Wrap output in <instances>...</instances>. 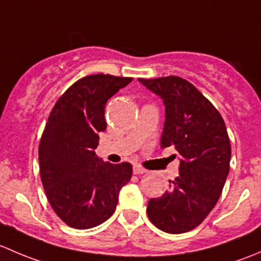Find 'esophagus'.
I'll use <instances>...</instances> for the list:
<instances>
[{
    "mask_svg": "<svg viewBox=\"0 0 261 261\" xmlns=\"http://www.w3.org/2000/svg\"><path fill=\"white\" fill-rule=\"evenodd\" d=\"M143 173H146L145 168L140 167V165H134V174H143Z\"/></svg>",
    "mask_w": 261,
    "mask_h": 261,
    "instance_id": "obj_1",
    "label": "esophagus"
}]
</instances>
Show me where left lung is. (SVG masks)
<instances>
[{
	"label": "left lung",
	"instance_id": "obj_1",
	"mask_svg": "<svg viewBox=\"0 0 261 261\" xmlns=\"http://www.w3.org/2000/svg\"><path fill=\"white\" fill-rule=\"evenodd\" d=\"M139 81L163 98L162 147L179 156V175L169 191L147 203L149 220L168 233L193 230L217 203L230 170L231 145L225 121L188 81L177 75Z\"/></svg>",
	"mask_w": 261,
	"mask_h": 261
}]
</instances>
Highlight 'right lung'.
Instances as JSON below:
<instances>
[{
	"label": "right lung",
	"mask_w": 261,
	"mask_h": 261,
	"mask_svg": "<svg viewBox=\"0 0 261 261\" xmlns=\"http://www.w3.org/2000/svg\"><path fill=\"white\" fill-rule=\"evenodd\" d=\"M133 78L93 74L73 83L50 112L39 144L40 177L58 217L78 230L115 212L120 189L131 179L130 163H103L94 152L106 130L107 101Z\"/></svg>",
	"instance_id": "add662e5"
}]
</instances>
